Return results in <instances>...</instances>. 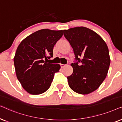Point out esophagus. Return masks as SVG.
Returning a JSON list of instances; mask_svg holds the SVG:
<instances>
[{"label": "esophagus", "instance_id": "1", "mask_svg": "<svg viewBox=\"0 0 122 122\" xmlns=\"http://www.w3.org/2000/svg\"><path fill=\"white\" fill-rule=\"evenodd\" d=\"M60 65H61V68H63V67H64V66H66V65H65V64H61Z\"/></svg>", "mask_w": 122, "mask_h": 122}]
</instances>
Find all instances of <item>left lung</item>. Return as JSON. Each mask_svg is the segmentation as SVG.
I'll list each match as a JSON object with an SVG mask.
<instances>
[{"instance_id":"left-lung-1","label":"left lung","mask_w":122,"mask_h":122,"mask_svg":"<svg viewBox=\"0 0 122 122\" xmlns=\"http://www.w3.org/2000/svg\"><path fill=\"white\" fill-rule=\"evenodd\" d=\"M63 33L78 61L71 64L73 72L67 76L69 86L79 94H89L99 87L107 75L111 63L107 45L99 35L84 26L64 30Z\"/></svg>"}]
</instances>
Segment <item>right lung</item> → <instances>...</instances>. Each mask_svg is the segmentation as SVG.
Returning a JSON list of instances; mask_svg holds the SVG:
<instances>
[{"mask_svg":"<svg viewBox=\"0 0 122 122\" xmlns=\"http://www.w3.org/2000/svg\"><path fill=\"white\" fill-rule=\"evenodd\" d=\"M63 36V30L41 29L20 43L14 58L16 77L29 94H41L49 89L61 66L44 61L52 57L53 48ZM50 55V57H48Z\"/></svg>","mask_w":122,"mask_h":122,"instance_id":"obj_1","label":"right lung"}]
</instances>
